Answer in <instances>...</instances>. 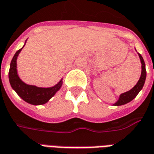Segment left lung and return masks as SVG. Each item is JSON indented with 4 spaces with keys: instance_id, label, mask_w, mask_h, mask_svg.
I'll return each instance as SVG.
<instances>
[{
    "instance_id": "obj_1",
    "label": "left lung",
    "mask_w": 154,
    "mask_h": 154,
    "mask_svg": "<svg viewBox=\"0 0 154 154\" xmlns=\"http://www.w3.org/2000/svg\"><path fill=\"white\" fill-rule=\"evenodd\" d=\"M139 58H140L141 63H142V73H141V77L139 78V80L137 82V83L134 87H133L130 91L126 92L124 93H122L119 97V99L117 103H115L114 106H121L123 104L129 103L131 102L133 98L136 97V96L138 94V92L142 90V88L143 87L145 82V79H146V68H145V63L143 61V57L138 53Z\"/></svg>"
}]
</instances>
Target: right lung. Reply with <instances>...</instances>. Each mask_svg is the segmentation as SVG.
Listing matches in <instances>:
<instances>
[{"label": "right lung", "mask_w": 154, "mask_h": 154, "mask_svg": "<svg viewBox=\"0 0 154 154\" xmlns=\"http://www.w3.org/2000/svg\"><path fill=\"white\" fill-rule=\"evenodd\" d=\"M20 50L15 53L13 58L11 62V66L9 70V81L11 88L16 91L18 95L26 103L32 105H42L47 103L55 93L58 91L62 85V81L61 80L57 84L52 88H37L36 86L26 84L18 77L17 72V59L18 55L21 51Z\"/></svg>", "instance_id": "1"}]
</instances>
